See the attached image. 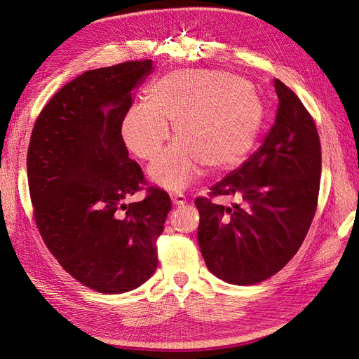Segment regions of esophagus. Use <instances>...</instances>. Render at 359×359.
<instances>
[{"label":"esophagus","mask_w":359,"mask_h":359,"mask_svg":"<svg viewBox=\"0 0 359 359\" xmlns=\"http://www.w3.org/2000/svg\"><path fill=\"white\" fill-rule=\"evenodd\" d=\"M170 199H172V202L175 203V205H186V196H184L182 193H178V191H172L170 193Z\"/></svg>","instance_id":"1"}]
</instances>
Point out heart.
Instances as JSON below:
<instances>
[{
    "label": "heart",
    "mask_w": 359,
    "mask_h": 359,
    "mask_svg": "<svg viewBox=\"0 0 359 359\" xmlns=\"http://www.w3.org/2000/svg\"><path fill=\"white\" fill-rule=\"evenodd\" d=\"M265 107L253 85L223 70L173 72L145 90V104L130 109L121 136L130 153L153 160L169 137L175 140L149 166L158 186L177 190L196 177L199 163L223 169L253 147Z\"/></svg>",
    "instance_id": "1"
}]
</instances>
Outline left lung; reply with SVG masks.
<instances>
[{
	"mask_svg": "<svg viewBox=\"0 0 359 359\" xmlns=\"http://www.w3.org/2000/svg\"><path fill=\"white\" fill-rule=\"evenodd\" d=\"M276 123L255 154L198 198V241L211 273L256 285L297 255L318 206L322 153L316 124L298 95L276 79ZM215 196H235L232 207Z\"/></svg>",
	"mask_w": 359,
	"mask_h": 359,
	"instance_id": "left-lung-1",
	"label": "left lung"
}]
</instances>
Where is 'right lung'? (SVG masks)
<instances>
[{
	"instance_id": "right-lung-1",
	"label": "right lung",
	"mask_w": 359,
	"mask_h": 359,
	"mask_svg": "<svg viewBox=\"0 0 359 359\" xmlns=\"http://www.w3.org/2000/svg\"><path fill=\"white\" fill-rule=\"evenodd\" d=\"M153 61L82 73L43 107L32 128L27 172L37 229L60 265L86 287L124 293L157 268V238L172 208L128 158L121 124L132 91Z\"/></svg>"
}]
</instances>
